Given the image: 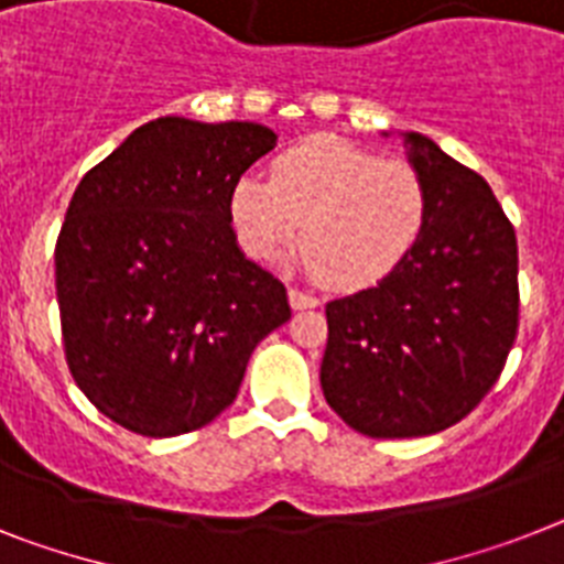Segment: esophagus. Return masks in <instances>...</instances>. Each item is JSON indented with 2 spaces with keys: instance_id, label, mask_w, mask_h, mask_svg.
I'll return each instance as SVG.
<instances>
[{
  "instance_id": "esophagus-1",
  "label": "esophagus",
  "mask_w": 564,
  "mask_h": 564,
  "mask_svg": "<svg viewBox=\"0 0 564 564\" xmlns=\"http://www.w3.org/2000/svg\"><path fill=\"white\" fill-rule=\"evenodd\" d=\"M321 304V297L310 295V292L297 290V286H292L290 290V306L292 310H315V306Z\"/></svg>"
}]
</instances>
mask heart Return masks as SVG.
I'll return each instance as SVG.
<instances>
[{"label": "heart", "instance_id": "1", "mask_svg": "<svg viewBox=\"0 0 564 564\" xmlns=\"http://www.w3.org/2000/svg\"><path fill=\"white\" fill-rule=\"evenodd\" d=\"M229 220L249 258L272 260L301 231V260L318 281L364 290L413 254L427 229L430 188L406 160L321 134L274 154L269 180H235Z\"/></svg>", "mask_w": 564, "mask_h": 564}]
</instances>
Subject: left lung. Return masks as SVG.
I'll list each match as a JSON object with an SVG mask.
<instances>
[{
  "mask_svg": "<svg viewBox=\"0 0 564 564\" xmlns=\"http://www.w3.org/2000/svg\"><path fill=\"white\" fill-rule=\"evenodd\" d=\"M427 180L413 254L370 290L326 304V404L370 438L442 433L499 381L519 329V246L487 180L406 134Z\"/></svg>",
  "mask_w": 564,
  "mask_h": 564,
  "instance_id": "obj_1",
  "label": "left lung"
}]
</instances>
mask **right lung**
<instances>
[{
  "mask_svg": "<svg viewBox=\"0 0 564 564\" xmlns=\"http://www.w3.org/2000/svg\"><path fill=\"white\" fill-rule=\"evenodd\" d=\"M272 145L258 122L160 117L79 180L54 249L65 361L120 427L209 424L290 321L286 286L246 260L229 220L235 180Z\"/></svg>",
  "mask_w": 564,
  "mask_h": 564,
  "instance_id": "1",
  "label": "right lung"
}]
</instances>
